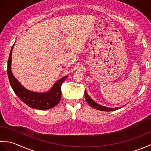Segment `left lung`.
Instances as JSON below:
<instances>
[{
  "mask_svg": "<svg viewBox=\"0 0 151 151\" xmlns=\"http://www.w3.org/2000/svg\"><path fill=\"white\" fill-rule=\"evenodd\" d=\"M85 99H86V101H87L88 103L89 104V105L91 106L92 108H93L95 109H97V110H101V111H115V110H117L118 109H120L122 107L124 106H120V107H118V108H108V107H106L104 106H102L100 105L99 104L97 103L95 101H94L93 99L89 97V95L88 94L87 91L85 90Z\"/></svg>",
  "mask_w": 151,
  "mask_h": 151,
  "instance_id": "left-lung-1",
  "label": "left lung"
}]
</instances>
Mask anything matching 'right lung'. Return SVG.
<instances>
[{"mask_svg": "<svg viewBox=\"0 0 151 151\" xmlns=\"http://www.w3.org/2000/svg\"><path fill=\"white\" fill-rule=\"evenodd\" d=\"M14 45L12 46L9 53L7 73L9 83L15 93L24 103L32 108L43 110L54 107L59 103L61 99V86L68 76L60 78L47 92L37 93L28 90L14 77L12 72V54Z\"/></svg>", "mask_w": 151, "mask_h": 151, "instance_id": "obj_1", "label": "right lung"}]
</instances>
